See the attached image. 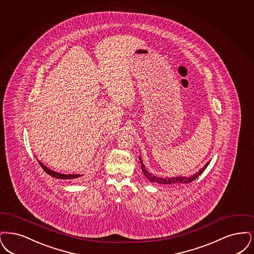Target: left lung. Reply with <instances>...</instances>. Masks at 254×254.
I'll return each instance as SVG.
<instances>
[{"label":"left lung","mask_w":254,"mask_h":254,"mask_svg":"<svg viewBox=\"0 0 254 254\" xmlns=\"http://www.w3.org/2000/svg\"><path fill=\"white\" fill-rule=\"evenodd\" d=\"M139 161H140V164H141V170L143 172L144 176L148 178V180H150L151 182L155 183V184H161V185H177V184H188L193 180H195V178L197 177L205 171V169L207 168V166L210 164V161L204 166L200 171H198V173L194 174L193 176H190V177H157L153 176L151 173H149L145 165L142 162V159L140 158L139 156Z\"/></svg>","instance_id":"obj_1"}]
</instances>
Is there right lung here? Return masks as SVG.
Returning <instances> with one entry per match:
<instances>
[{
    "instance_id": "obj_1",
    "label": "right lung",
    "mask_w": 254,
    "mask_h": 254,
    "mask_svg": "<svg viewBox=\"0 0 254 254\" xmlns=\"http://www.w3.org/2000/svg\"><path fill=\"white\" fill-rule=\"evenodd\" d=\"M39 164L41 167L44 169V172L46 174H48L49 176H51L54 178H58V179H64V180H72V179H76L78 177H81V175H74V174H69V175H64V174H61V173H57L55 171L50 170L49 168H47L46 166L44 165V163H42L40 160H38Z\"/></svg>"
}]
</instances>
